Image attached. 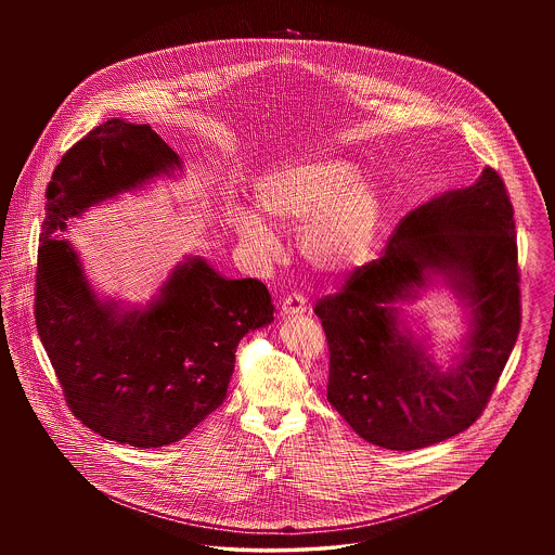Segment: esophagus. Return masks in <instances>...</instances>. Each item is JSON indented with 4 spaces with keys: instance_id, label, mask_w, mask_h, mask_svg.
<instances>
[{
    "instance_id": "esophagus-1",
    "label": "esophagus",
    "mask_w": 555,
    "mask_h": 555,
    "mask_svg": "<svg viewBox=\"0 0 555 555\" xmlns=\"http://www.w3.org/2000/svg\"><path fill=\"white\" fill-rule=\"evenodd\" d=\"M306 312V299L297 293H291L287 295V299L283 301V308H281V314L283 317H299Z\"/></svg>"
}]
</instances>
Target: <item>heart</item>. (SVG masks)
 I'll return each mask as SVG.
<instances>
[{"label":"heart","mask_w":555,"mask_h":555,"mask_svg":"<svg viewBox=\"0 0 555 555\" xmlns=\"http://www.w3.org/2000/svg\"><path fill=\"white\" fill-rule=\"evenodd\" d=\"M260 214L287 229H301L299 249L314 270L344 276L372 256L383 220L376 181L339 156L289 159L266 170L256 183ZM235 229L245 243L272 251L274 229L254 211H238Z\"/></svg>","instance_id":"b5f03b06"}]
</instances>
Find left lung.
Masks as SVG:
<instances>
[{
	"label": "left lung",
	"mask_w": 555,
	"mask_h": 555,
	"mask_svg": "<svg viewBox=\"0 0 555 555\" xmlns=\"http://www.w3.org/2000/svg\"><path fill=\"white\" fill-rule=\"evenodd\" d=\"M441 282L467 310L461 353L441 367L396 304ZM514 210L493 168L410 211L385 256L314 308L326 333V399L372 446L412 451L482 414L520 331Z\"/></svg>",
	"instance_id": "left-lung-1"
}]
</instances>
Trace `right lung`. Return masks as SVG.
Listing matches in <instances>:
<instances>
[{
  "mask_svg": "<svg viewBox=\"0 0 555 555\" xmlns=\"http://www.w3.org/2000/svg\"><path fill=\"white\" fill-rule=\"evenodd\" d=\"M183 162L150 125L112 118L75 143L53 170L39 238L35 318L73 414L107 441L164 448L224 401L237 345L268 326L264 283L227 279L186 256L145 306L91 287L68 220L175 177Z\"/></svg>",
  "mask_w": 555,
  "mask_h": 555,
  "instance_id": "1",
  "label": "right lung"
}]
</instances>
